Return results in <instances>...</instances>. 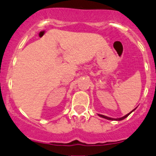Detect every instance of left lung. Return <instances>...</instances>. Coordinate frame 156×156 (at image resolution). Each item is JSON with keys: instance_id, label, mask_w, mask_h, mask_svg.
I'll return each mask as SVG.
<instances>
[{"instance_id": "obj_1", "label": "left lung", "mask_w": 156, "mask_h": 156, "mask_svg": "<svg viewBox=\"0 0 156 156\" xmlns=\"http://www.w3.org/2000/svg\"><path fill=\"white\" fill-rule=\"evenodd\" d=\"M133 110H134V109H133ZM133 111H132V112H133ZM132 112H130L129 113H128V114H126V115H125V116H123V117H122V118H119V119H115V120H118V121H119V120H122V119H124L125 118H126L127 116H128L129 115L130 113H131ZM99 115L100 117H103V118H104V119H109V120H113V119H112V118H109V117H107V116H106V115H100V114H99Z\"/></svg>"}]
</instances>
